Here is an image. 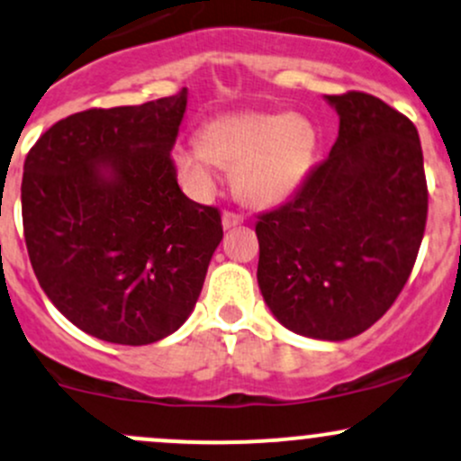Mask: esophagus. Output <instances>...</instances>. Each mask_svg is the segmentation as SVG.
<instances>
[{
  "instance_id": "34e87169",
  "label": "esophagus",
  "mask_w": 461,
  "mask_h": 461,
  "mask_svg": "<svg viewBox=\"0 0 461 461\" xmlns=\"http://www.w3.org/2000/svg\"><path fill=\"white\" fill-rule=\"evenodd\" d=\"M240 222H242V214H239V212H234V210L222 212V227H225V230L240 225Z\"/></svg>"
}]
</instances>
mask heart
<instances>
[{"label":"heart","mask_w":461,"mask_h":461,"mask_svg":"<svg viewBox=\"0 0 461 461\" xmlns=\"http://www.w3.org/2000/svg\"><path fill=\"white\" fill-rule=\"evenodd\" d=\"M199 149H176L179 175L196 194L216 184L214 164L231 168L236 194L251 205L288 199L315 164L320 135L311 120L282 113H230L201 126Z\"/></svg>","instance_id":"1"}]
</instances>
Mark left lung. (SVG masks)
Segmentation results:
<instances>
[{
	"label": "left lung",
	"instance_id": "obj_1",
	"mask_svg": "<svg viewBox=\"0 0 461 461\" xmlns=\"http://www.w3.org/2000/svg\"><path fill=\"white\" fill-rule=\"evenodd\" d=\"M326 100L339 138L286 203L258 214V285L288 330L343 341L381 320L407 285L429 190L407 115L363 91Z\"/></svg>",
	"mask_w": 461,
	"mask_h": 461
}]
</instances>
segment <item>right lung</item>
<instances>
[{"label":"right lung","instance_id":"obj_1","mask_svg":"<svg viewBox=\"0 0 461 461\" xmlns=\"http://www.w3.org/2000/svg\"><path fill=\"white\" fill-rule=\"evenodd\" d=\"M185 89L138 107L59 120L23 164L30 265L91 337L146 346L190 317L222 239L219 207L188 199L173 150Z\"/></svg>","mask_w":461,"mask_h":461}]
</instances>
